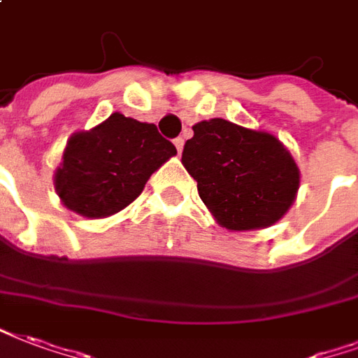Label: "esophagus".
Segmentation results:
<instances>
[{"mask_svg":"<svg viewBox=\"0 0 358 358\" xmlns=\"http://www.w3.org/2000/svg\"><path fill=\"white\" fill-rule=\"evenodd\" d=\"M174 145H176V150H178V153H182V150H184V138H182V136H178V138H174Z\"/></svg>","mask_w":358,"mask_h":358,"instance_id":"obj_1","label":"esophagus"}]
</instances>
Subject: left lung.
I'll use <instances>...</instances> for the list:
<instances>
[{"mask_svg": "<svg viewBox=\"0 0 358 358\" xmlns=\"http://www.w3.org/2000/svg\"><path fill=\"white\" fill-rule=\"evenodd\" d=\"M182 163L206 208L231 231L273 226L300 187V171L279 138L220 117L193 125Z\"/></svg>", "mask_w": 358, "mask_h": 358, "instance_id": "8db88e82", "label": "left lung"}]
</instances>
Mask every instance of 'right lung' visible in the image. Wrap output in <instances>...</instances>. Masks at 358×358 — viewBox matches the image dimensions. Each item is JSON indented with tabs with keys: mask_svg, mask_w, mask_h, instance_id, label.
<instances>
[{
	"mask_svg": "<svg viewBox=\"0 0 358 358\" xmlns=\"http://www.w3.org/2000/svg\"><path fill=\"white\" fill-rule=\"evenodd\" d=\"M172 155L176 148L153 123L112 113L91 131L71 134L55 172V189L66 208L106 218L131 205Z\"/></svg>",
	"mask_w": 358,
	"mask_h": 358,
	"instance_id": "obj_1",
	"label": "right lung"
}]
</instances>
